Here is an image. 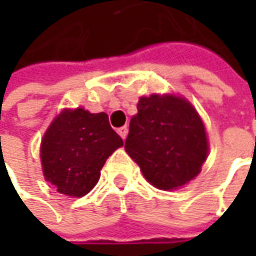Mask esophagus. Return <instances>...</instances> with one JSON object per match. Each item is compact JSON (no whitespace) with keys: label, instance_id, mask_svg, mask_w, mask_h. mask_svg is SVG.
<instances>
[{"label":"esophagus","instance_id":"obj_1","mask_svg":"<svg viewBox=\"0 0 256 256\" xmlns=\"http://www.w3.org/2000/svg\"><path fill=\"white\" fill-rule=\"evenodd\" d=\"M118 134L121 135V138L125 140L126 138V134H128V128L126 126H121V128H118Z\"/></svg>","mask_w":256,"mask_h":256}]
</instances>
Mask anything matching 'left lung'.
<instances>
[{"instance_id": "8db88e82", "label": "left lung", "mask_w": 256, "mask_h": 256, "mask_svg": "<svg viewBox=\"0 0 256 256\" xmlns=\"http://www.w3.org/2000/svg\"><path fill=\"white\" fill-rule=\"evenodd\" d=\"M130 122L125 151L160 190H176L194 180L208 155L205 126L186 100L142 96Z\"/></svg>"}]
</instances>
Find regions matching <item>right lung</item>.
<instances>
[{
    "instance_id": "1",
    "label": "right lung",
    "mask_w": 256,
    "mask_h": 256,
    "mask_svg": "<svg viewBox=\"0 0 256 256\" xmlns=\"http://www.w3.org/2000/svg\"><path fill=\"white\" fill-rule=\"evenodd\" d=\"M122 145V138L111 128L105 112L65 110L41 142L45 180L60 194L84 196L96 185L108 156Z\"/></svg>"
}]
</instances>
